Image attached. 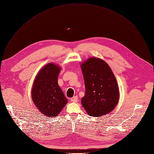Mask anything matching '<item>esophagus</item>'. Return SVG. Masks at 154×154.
<instances>
[{"label": "esophagus", "instance_id": "obj_1", "mask_svg": "<svg viewBox=\"0 0 154 154\" xmlns=\"http://www.w3.org/2000/svg\"><path fill=\"white\" fill-rule=\"evenodd\" d=\"M71 101L72 102H74V103H77L78 101V96H74L73 97H72V98L71 99Z\"/></svg>", "mask_w": 154, "mask_h": 154}]
</instances>
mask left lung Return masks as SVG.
<instances>
[{"mask_svg": "<svg viewBox=\"0 0 154 154\" xmlns=\"http://www.w3.org/2000/svg\"><path fill=\"white\" fill-rule=\"evenodd\" d=\"M85 94L81 102L91 117H100L112 111L119 99L116 77L103 60L91 58L81 64Z\"/></svg>", "mask_w": 154, "mask_h": 154, "instance_id": "obj_1", "label": "left lung"}]
</instances>
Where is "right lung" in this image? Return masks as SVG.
<instances>
[{
  "label": "right lung",
  "instance_id": "1",
  "mask_svg": "<svg viewBox=\"0 0 154 154\" xmlns=\"http://www.w3.org/2000/svg\"><path fill=\"white\" fill-rule=\"evenodd\" d=\"M60 67L49 63L37 75L32 88V98L40 112L47 117L57 116L67 103L58 84Z\"/></svg>",
  "mask_w": 154,
  "mask_h": 154
}]
</instances>
